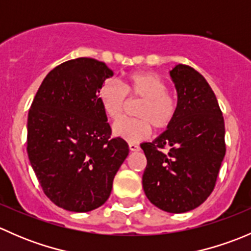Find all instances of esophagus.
Here are the masks:
<instances>
[{
	"label": "esophagus",
	"instance_id": "1",
	"mask_svg": "<svg viewBox=\"0 0 251 251\" xmlns=\"http://www.w3.org/2000/svg\"><path fill=\"white\" fill-rule=\"evenodd\" d=\"M128 148H130L131 151H140V146L136 143H128Z\"/></svg>",
	"mask_w": 251,
	"mask_h": 251
}]
</instances>
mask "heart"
Returning a JSON list of instances; mask_svg holds the SVG:
<instances>
[{"mask_svg": "<svg viewBox=\"0 0 251 251\" xmlns=\"http://www.w3.org/2000/svg\"><path fill=\"white\" fill-rule=\"evenodd\" d=\"M169 86L159 75L137 72L127 75L124 88L107 80L100 86L98 102L105 115L118 119L128 100H141L135 111L138 119H120L113 125V132L128 142H140L149 137L151 126L163 131L173 124L177 111V100L168 92Z\"/></svg>", "mask_w": 251, "mask_h": 251, "instance_id": "1", "label": "heart"}]
</instances>
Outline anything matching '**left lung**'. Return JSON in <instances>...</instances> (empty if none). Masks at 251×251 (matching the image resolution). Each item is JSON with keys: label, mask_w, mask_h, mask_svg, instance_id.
<instances>
[{"label": "left lung", "mask_w": 251, "mask_h": 251, "mask_svg": "<svg viewBox=\"0 0 251 251\" xmlns=\"http://www.w3.org/2000/svg\"><path fill=\"white\" fill-rule=\"evenodd\" d=\"M170 77L177 92L176 116L153 142L141 144L147 158L142 184L151 204L181 214L203 204L214 189L226 154L225 121L203 75L177 64Z\"/></svg>", "instance_id": "obj_1"}]
</instances>
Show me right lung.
Instances as JSON below:
<instances>
[{
  "label": "right lung",
  "mask_w": 251,
  "mask_h": 251,
  "mask_svg": "<svg viewBox=\"0 0 251 251\" xmlns=\"http://www.w3.org/2000/svg\"><path fill=\"white\" fill-rule=\"evenodd\" d=\"M113 75L93 58L68 60L48 73L30 107V164L45 194L68 211L87 212L104 204L128 155L126 141L110 137L97 97Z\"/></svg>",
  "instance_id": "obj_1"
}]
</instances>
